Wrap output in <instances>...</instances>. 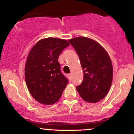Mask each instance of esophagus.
I'll use <instances>...</instances> for the list:
<instances>
[{"label": "esophagus", "instance_id": "obj_1", "mask_svg": "<svg viewBox=\"0 0 134 134\" xmlns=\"http://www.w3.org/2000/svg\"><path fill=\"white\" fill-rule=\"evenodd\" d=\"M68 77L70 80L72 79V74H68Z\"/></svg>", "mask_w": 134, "mask_h": 134}]
</instances>
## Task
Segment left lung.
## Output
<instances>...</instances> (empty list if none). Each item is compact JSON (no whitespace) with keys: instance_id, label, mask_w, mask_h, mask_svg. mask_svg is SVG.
<instances>
[{"instance_id":"8db88e82","label":"left lung","mask_w":134,"mask_h":134,"mask_svg":"<svg viewBox=\"0 0 134 134\" xmlns=\"http://www.w3.org/2000/svg\"><path fill=\"white\" fill-rule=\"evenodd\" d=\"M79 56L84 72L82 83L76 87L80 96L89 103H97L108 93L113 79L110 56L100 44L91 38L69 40Z\"/></svg>"}]
</instances>
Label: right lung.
<instances>
[{
	"mask_svg": "<svg viewBox=\"0 0 134 134\" xmlns=\"http://www.w3.org/2000/svg\"><path fill=\"white\" fill-rule=\"evenodd\" d=\"M68 46L65 40L44 38L38 41L27 55L24 72L26 83L31 96L40 103H55L68 84L58 62L59 55Z\"/></svg>",
	"mask_w": 134,
	"mask_h": 134,
	"instance_id": "add662e5",
	"label": "right lung"
}]
</instances>
